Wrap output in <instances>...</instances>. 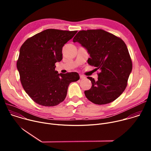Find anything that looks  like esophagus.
<instances>
[{
    "instance_id": "34e87169",
    "label": "esophagus",
    "mask_w": 151,
    "mask_h": 151,
    "mask_svg": "<svg viewBox=\"0 0 151 151\" xmlns=\"http://www.w3.org/2000/svg\"><path fill=\"white\" fill-rule=\"evenodd\" d=\"M80 78H81V79H85V76H83V75H80Z\"/></svg>"
}]
</instances>
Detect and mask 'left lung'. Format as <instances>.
Listing matches in <instances>:
<instances>
[{
    "instance_id": "left-lung-1",
    "label": "left lung",
    "mask_w": 151,
    "mask_h": 151,
    "mask_svg": "<svg viewBox=\"0 0 151 151\" xmlns=\"http://www.w3.org/2000/svg\"><path fill=\"white\" fill-rule=\"evenodd\" d=\"M87 50L88 63L99 70L98 80L87 77L92 86L84 91L90 101L105 104L116 100L125 90L132 70V61L125 42L101 29L79 31L73 39Z\"/></svg>"
}]
</instances>
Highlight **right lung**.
Masks as SVG:
<instances>
[{
  "instance_id": "1",
  "label": "right lung",
  "mask_w": 151,
  "mask_h": 151,
  "mask_svg": "<svg viewBox=\"0 0 151 151\" xmlns=\"http://www.w3.org/2000/svg\"><path fill=\"white\" fill-rule=\"evenodd\" d=\"M77 31L49 29L27 39L21 47L17 62L20 81L29 97L44 106H54L65 99L76 72L58 73L55 64L63 58L62 48Z\"/></svg>"
}]
</instances>
